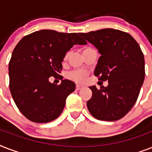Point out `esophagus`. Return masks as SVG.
<instances>
[{
  "instance_id": "obj_1",
  "label": "esophagus",
  "mask_w": 152,
  "mask_h": 152,
  "mask_svg": "<svg viewBox=\"0 0 152 152\" xmlns=\"http://www.w3.org/2000/svg\"><path fill=\"white\" fill-rule=\"evenodd\" d=\"M82 88H83V87H82V86H80V85H76V89L77 91L80 90V89H82Z\"/></svg>"
}]
</instances>
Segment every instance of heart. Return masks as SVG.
<instances>
[{
	"label": "heart",
	"instance_id": "b5f03b06",
	"mask_svg": "<svg viewBox=\"0 0 152 152\" xmlns=\"http://www.w3.org/2000/svg\"><path fill=\"white\" fill-rule=\"evenodd\" d=\"M91 49V47H88V46H86L83 48V52L88 50ZM69 57V53H66L65 57H64V59H67ZM88 75V72L87 70H84V69H75V70H72V71L69 72L67 76L68 78L72 80L75 81L76 83H83L85 81L86 78Z\"/></svg>",
	"mask_w": 152,
	"mask_h": 152
}]
</instances>
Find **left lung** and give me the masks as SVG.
<instances>
[{
	"label": "left lung",
	"instance_id": "obj_1",
	"mask_svg": "<svg viewBox=\"0 0 152 152\" xmlns=\"http://www.w3.org/2000/svg\"><path fill=\"white\" fill-rule=\"evenodd\" d=\"M101 54L94 75L108 86L90 87L92 96L87 102L91 114L98 120L122 118L134 106L144 80V54L129 34L119 30L102 29L79 33Z\"/></svg>",
	"mask_w": 152,
	"mask_h": 152
}]
</instances>
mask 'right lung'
Returning <instances> with one entry per match:
<instances>
[{"label": "right lung", "mask_w": 152, "mask_h": 152, "mask_svg": "<svg viewBox=\"0 0 152 152\" xmlns=\"http://www.w3.org/2000/svg\"><path fill=\"white\" fill-rule=\"evenodd\" d=\"M86 43L76 33L53 30L35 31L18 42L8 64L9 88L15 105L28 120L47 123L59 117L76 85L69 80L57 85L49 79L61 77L66 53L74 45Z\"/></svg>", "instance_id": "add662e5"}]
</instances>
